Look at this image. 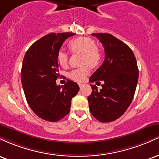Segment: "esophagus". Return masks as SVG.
I'll return each mask as SVG.
<instances>
[{"instance_id":"34e87169","label":"esophagus","mask_w":159,"mask_h":159,"mask_svg":"<svg viewBox=\"0 0 159 159\" xmlns=\"http://www.w3.org/2000/svg\"><path fill=\"white\" fill-rule=\"evenodd\" d=\"M78 85H79L80 88H81V87L84 86V84H78Z\"/></svg>"}]
</instances>
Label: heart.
Masks as SVG:
<instances>
[{"instance_id": "1", "label": "heart", "mask_w": 159, "mask_h": 159, "mask_svg": "<svg viewBox=\"0 0 159 159\" xmlns=\"http://www.w3.org/2000/svg\"><path fill=\"white\" fill-rule=\"evenodd\" d=\"M95 40L87 36H78L69 40L68 48L74 54H81V62L83 64H87L90 67H96L101 62L102 51L100 46L95 44ZM69 55L64 51H59L57 54V60L61 66L67 65ZM88 69L86 66L74 69L69 73V78L78 82L84 81L88 74Z\"/></svg>"}]
</instances>
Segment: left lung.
Here are the masks:
<instances>
[{
  "instance_id": "obj_1",
  "label": "left lung",
  "mask_w": 159,
  "mask_h": 159,
  "mask_svg": "<svg viewBox=\"0 0 159 159\" xmlns=\"http://www.w3.org/2000/svg\"><path fill=\"white\" fill-rule=\"evenodd\" d=\"M91 35L102 43L105 57L90 78V82L102 81V88L98 90L90 84L92 93L87 100L91 114L102 123H109L120 117L130 105L139 72L134 53L121 40L109 34Z\"/></svg>"
}]
</instances>
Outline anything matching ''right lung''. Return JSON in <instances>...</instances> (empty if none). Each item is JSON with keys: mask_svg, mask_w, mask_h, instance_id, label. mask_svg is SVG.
<instances>
[{"mask_svg": "<svg viewBox=\"0 0 159 159\" xmlns=\"http://www.w3.org/2000/svg\"><path fill=\"white\" fill-rule=\"evenodd\" d=\"M73 33H51L35 42L24 57L21 80L29 106L41 119L57 122L70 111L72 98L79 87L67 80L63 86L57 85L60 77L57 54L63 42Z\"/></svg>", "mask_w": 159, "mask_h": 159, "instance_id": "right-lung-1", "label": "right lung"}]
</instances>
